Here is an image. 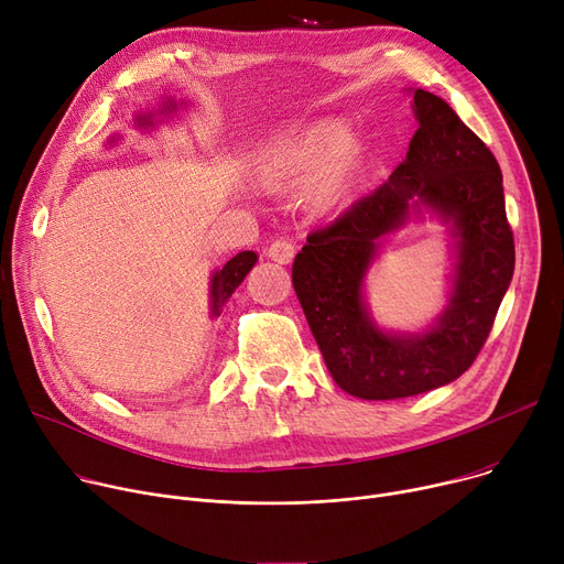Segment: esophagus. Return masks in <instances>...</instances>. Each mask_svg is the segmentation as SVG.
<instances>
[{
	"label": "esophagus",
	"instance_id": "esophagus-1",
	"mask_svg": "<svg viewBox=\"0 0 564 564\" xmlns=\"http://www.w3.org/2000/svg\"><path fill=\"white\" fill-rule=\"evenodd\" d=\"M268 253H270V258H272L274 262H281V265H288V262H292V258H294V245H292L290 240L281 238V240H274V242L270 245Z\"/></svg>",
	"mask_w": 564,
	"mask_h": 564
}]
</instances>
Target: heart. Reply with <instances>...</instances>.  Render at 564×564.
Listing matches in <instances>:
<instances>
[{
  "mask_svg": "<svg viewBox=\"0 0 564 564\" xmlns=\"http://www.w3.org/2000/svg\"><path fill=\"white\" fill-rule=\"evenodd\" d=\"M365 163V144L343 122H319L304 135L281 142L260 156L256 176L270 193L308 191L315 210L340 206Z\"/></svg>",
  "mask_w": 564,
  "mask_h": 564,
  "instance_id": "heart-1",
  "label": "heart"
}]
</instances>
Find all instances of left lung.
I'll return each instance as SVG.
<instances>
[{
    "instance_id": "left-lung-1",
    "label": "left lung",
    "mask_w": 564,
    "mask_h": 564,
    "mask_svg": "<svg viewBox=\"0 0 564 564\" xmlns=\"http://www.w3.org/2000/svg\"><path fill=\"white\" fill-rule=\"evenodd\" d=\"M420 129L403 163L371 195L308 236L292 285L333 381L388 401L456 381L492 330L514 272L503 176L485 142L442 97L417 88ZM435 214L457 240L453 290L441 317L420 334L386 332L364 302V276L380 240L410 216Z\"/></svg>"
}]
</instances>
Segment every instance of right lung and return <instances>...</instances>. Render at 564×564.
<instances>
[{"label": "right lung", "mask_w": 564, "mask_h": 564, "mask_svg": "<svg viewBox=\"0 0 564 564\" xmlns=\"http://www.w3.org/2000/svg\"><path fill=\"white\" fill-rule=\"evenodd\" d=\"M178 106H185V104L183 101L178 104L174 97H167V99H163V104L156 110L138 112L135 127L138 129H154L161 120L174 116ZM116 140L118 138L112 135L108 142H116ZM256 260H258V256L253 251H240L221 270L213 272V276H210V317H217L221 313V306L229 302V296L245 281L249 270L256 265Z\"/></svg>", "instance_id": "1"}]
</instances>
